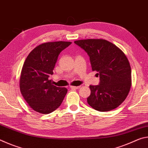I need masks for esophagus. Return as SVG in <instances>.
<instances>
[{
    "instance_id": "obj_1",
    "label": "esophagus",
    "mask_w": 148,
    "mask_h": 148,
    "mask_svg": "<svg viewBox=\"0 0 148 148\" xmlns=\"http://www.w3.org/2000/svg\"><path fill=\"white\" fill-rule=\"evenodd\" d=\"M71 89H79L81 86H71Z\"/></svg>"
}]
</instances>
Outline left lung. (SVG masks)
<instances>
[{
    "mask_svg": "<svg viewBox=\"0 0 148 148\" xmlns=\"http://www.w3.org/2000/svg\"><path fill=\"white\" fill-rule=\"evenodd\" d=\"M74 43L88 55L92 71H96L100 77L99 85L89 86L88 104L99 112L116 108L126 99L131 86V69L126 56L106 40H79Z\"/></svg>",
    "mask_w": 148,
    "mask_h": 148,
    "instance_id": "8db88e82",
    "label": "left lung"
}]
</instances>
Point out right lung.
Here are the masks:
<instances>
[{
    "label": "right lung",
    "mask_w": 148,
    "mask_h": 148,
    "mask_svg": "<svg viewBox=\"0 0 148 148\" xmlns=\"http://www.w3.org/2000/svg\"><path fill=\"white\" fill-rule=\"evenodd\" d=\"M71 44L46 42L35 47L27 56L20 77V91L34 111L49 114L61 104L67 89L54 86L49 77L53 74L60 53Z\"/></svg>",
    "instance_id": "add662e5"
}]
</instances>
